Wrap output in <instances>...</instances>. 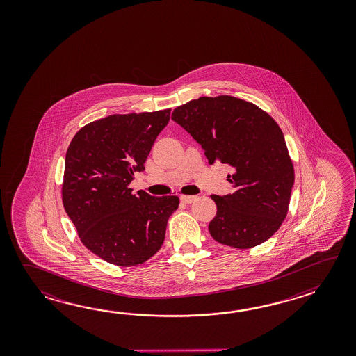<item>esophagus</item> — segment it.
<instances>
[{
	"mask_svg": "<svg viewBox=\"0 0 356 356\" xmlns=\"http://www.w3.org/2000/svg\"><path fill=\"white\" fill-rule=\"evenodd\" d=\"M197 200V196H181V202H184V204H192V202H195Z\"/></svg>",
	"mask_w": 356,
	"mask_h": 356,
	"instance_id": "obj_1",
	"label": "esophagus"
}]
</instances>
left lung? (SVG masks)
Instances as JSON below:
<instances>
[{
	"label": "left lung",
	"instance_id": "8db88e82",
	"mask_svg": "<svg viewBox=\"0 0 356 356\" xmlns=\"http://www.w3.org/2000/svg\"><path fill=\"white\" fill-rule=\"evenodd\" d=\"M172 120L201 145L210 164L233 169L234 192L211 195L218 211L209 224L216 242L247 250L271 238L288 215L294 167L273 117L230 95L201 97L177 106Z\"/></svg>",
	"mask_w": 356,
	"mask_h": 356
}]
</instances>
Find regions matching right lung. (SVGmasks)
Wrapping results in <instances>:
<instances>
[{
    "instance_id": "1",
    "label": "right lung",
    "mask_w": 356,
    "mask_h": 356,
    "mask_svg": "<svg viewBox=\"0 0 356 356\" xmlns=\"http://www.w3.org/2000/svg\"><path fill=\"white\" fill-rule=\"evenodd\" d=\"M170 109L112 114L88 123L68 146L62 202L83 245L108 264H144L161 248L177 196L132 193Z\"/></svg>"
}]
</instances>
